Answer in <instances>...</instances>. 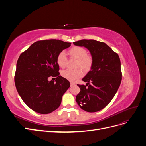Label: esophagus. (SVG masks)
Returning <instances> with one entry per match:
<instances>
[{"mask_svg":"<svg viewBox=\"0 0 146 146\" xmlns=\"http://www.w3.org/2000/svg\"><path fill=\"white\" fill-rule=\"evenodd\" d=\"M74 85H76V83L74 82H70V86H72Z\"/></svg>","mask_w":146,"mask_h":146,"instance_id":"34e87169","label":"esophagus"}]
</instances>
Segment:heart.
Returning <instances> with one entry per match:
<instances>
[{
  "instance_id": "b5f03b06",
  "label": "heart",
  "mask_w": 146,
  "mask_h": 146,
  "mask_svg": "<svg viewBox=\"0 0 146 146\" xmlns=\"http://www.w3.org/2000/svg\"><path fill=\"white\" fill-rule=\"evenodd\" d=\"M68 54L72 58L77 60L76 67H80L83 71L88 72L93 65L92 57L88 54L86 48L80 46H74L70 48L68 51ZM56 63L59 67L64 68L67 64V57L64 52H61L56 56ZM83 75L82 70L80 68L76 69H66L61 72V76L70 82H76Z\"/></svg>"
}]
</instances>
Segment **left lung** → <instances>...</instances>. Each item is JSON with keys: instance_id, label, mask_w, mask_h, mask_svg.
<instances>
[{"instance_id": "left-lung-1", "label": "left lung", "mask_w": 146, "mask_h": 146, "mask_svg": "<svg viewBox=\"0 0 146 146\" xmlns=\"http://www.w3.org/2000/svg\"><path fill=\"white\" fill-rule=\"evenodd\" d=\"M74 44L90 50L93 65L82 80L86 85H78L80 91L76 102L85 111L94 113L104 108L114 98L121 85V61L117 53L105 43L94 39H82Z\"/></svg>"}]
</instances>
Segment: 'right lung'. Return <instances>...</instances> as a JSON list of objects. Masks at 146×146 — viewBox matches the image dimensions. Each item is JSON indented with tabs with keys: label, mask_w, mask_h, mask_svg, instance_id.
Returning a JSON list of instances; mask_svg holds the SVG:
<instances>
[{
	"label": "right lung",
	"mask_w": 146,
	"mask_h": 146,
	"mask_svg": "<svg viewBox=\"0 0 146 146\" xmlns=\"http://www.w3.org/2000/svg\"><path fill=\"white\" fill-rule=\"evenodd\" d=\"M70 44L58 39L38 41L20 55L16 64L15 85L22 99L34 111L48 114L60 105L70 83L59 76L56 60L59 53ZM50 76L57 77L56 83L48 80Z\"/></svg>",
	"instance_id": "right-lung-1"
}]
</instances>
